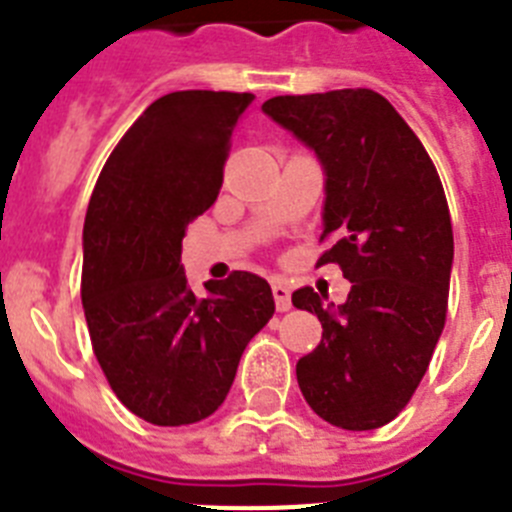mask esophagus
<instances>
[{"label": "esophagus", "mask_w": 512, "mask_h": 512, "mask_svg": "<svg viewBox=\"0 0 512 512\" xmlns=\"http://www.w3.org/2000/svg\"><path fill=\"white\" fill-rule=\"evenodd\" d=\"M271 295H274L279 312H287L289 307H292V302H289V287L282 279H274V282H271Z\"/></svg>", "instance_id": "34e87169"}]
</instances>
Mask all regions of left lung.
Instances as JSON below:
<instances>
[{
	"instance_id": "8db88e82",
	"label": "left lung",
	"mask_w": 512,
	"mask_h": 512,
	"mask_svg": "<svg viewBox=\"0 0 512 512\" xmlns=\"http://www.w3.org/2000/svg\"><path fill=\"white\" fill-rule=\"evenodd\" d=\"M264 112L318 153L325 169L318 266L338 264L346 302L310 287L292 305L315 312L323 338L297 361L307 405L346 431H372L418 390L449 310L454 230L431 156L382 94H284Z\"/></svg>"
}]
</instances>
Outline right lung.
I'll list each match as a JSON object with an SVG mask.
<instances>
[{"instance_id":"add662e5","label":"right lung","mask_w":512,"mask_h":512,"mask_svg":"<svg viewBox=\"0 0 512 512\" xmlns=\"http://www.w3.org/2000/svg\"><path fill=\"white\" fill-rule=\"evenodd\" d=\"M253 94L187 89L148 104L110 153L84 220L81 302L117 400L153 425L200 423L274 315L266 279L233 271L194 295L182 238L223 187Z\"/></svg>"}]
</instances>
